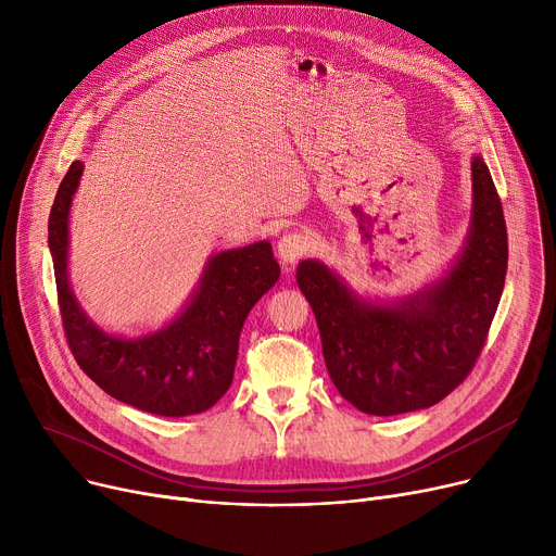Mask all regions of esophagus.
Returning <instances> with one entry per match:
<instances>
[{
  "mask_svg": "<svg viewBox=\"0 0 556 556\" xmlns=\"http://www.w3.org/2000/svg\"><path fill=\"white\" fill-rule=\"evenodd\" d=\"M311 248H313V241H311L308 233L288 231L277 243V254L281 258V263H286V266H288V263L293 266L295 261H300L302 256H306L311 252Z\"/></svg>",
  "mask_w": 556,
  "mask_h": 556,
  "instance_id": "34e87169",
  "label": "esophagus"
}]
</instances>
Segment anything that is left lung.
<instances>
[{
    "label": "left lung",
    "mask_w": 556,
    "mask_h": 556,
    "mask_svg": "<svg viewBox=\"0 0 556 556\" xmlns=\"http://www.w3.org/2000/svg\"><path fill=\"white\" fill-rule=\"evenodd\" d=\"M473 218L453 268L394 306L361 300L325 263L306 258L298 283L308 300L329 376L365 415L392 417L448 396L471 374L507 275L503 204L482 157L471 162Z\"/></svg>",
    "instance_id": "obj_1"
}]
</instances>
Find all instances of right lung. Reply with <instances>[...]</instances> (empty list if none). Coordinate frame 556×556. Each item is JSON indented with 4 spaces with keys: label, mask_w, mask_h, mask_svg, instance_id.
<instances>
[{
    "label": "right lung",
    "mask_w": 556,
    "mask_h": 556,
    "mask_svg": "<svg viewBox=\"0 0 556 556\" xmlns=\"http://www.w3.org/2000/svg\"><path fill=\"white\" fill-rule=\"evenodd\" d=\"M83 164L72 162L49 214V250L67 344L92 381L137 410L187 417L229 390L250 308L279 279L273 245L258 241L212 256L187 308L164 329L116 338L87 317L67 279V220Z\"/></svg>",
    "instance_id": "1"
}]
</instances>
